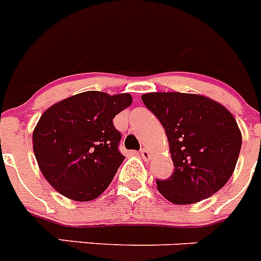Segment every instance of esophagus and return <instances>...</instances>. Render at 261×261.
<instances>
[{"mask_svg": "<svg viewBox=\"0 0 261 261\" xmlns=\"http://www.w3.org/2000/svg\"><path fill=\"white\" fill-rule=\"evenodd\" d=\"M140 155H142V158H143V160L148 161V160H149L150 157H152V153H150L149 150L147 149V148H143V149L140 150Z\"/></svg>", "mask_w": 261, "mask_h": 261, "instance_id": "obj_1", "label": "esophagus"}]
</instances>
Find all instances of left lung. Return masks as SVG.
Instances as JSON below:
<instances>
[{"instance_id": "1", "label": "left lung", "mask_w": 261, "mask_h": 261, "mask_svg": "<svg viewBox=\"0 0 261 261\" xmlns=\"http://www.w3.org/2000/svg\"><path fill=\"white\" fill-rule=\"evenodd\" d=\"M166 131L174 172L157 189L175 204L206 199L225 186L236 169L242 134L236 118L210 97L184 92L142 95Z\"/></svg>"}]
</instances>
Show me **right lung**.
<instances>
[{
    "label": "right lung",
    "mask_w": 261,
    "mask_h": 261,
    "mask_svg": "<svg viewBox=\"0 0 261 261\" xmlns=\"http://www.w3.org/2000/svg\"><path fill=\"white\" fill-rule=\"evenodd\" d=\"M133 96L85 91L46 109L33 130L38 167L55 191L79 202L100 196L125 160L113 118Z\"/></svg>",
    "instance_id": "add662e5"
}]
</instances>
